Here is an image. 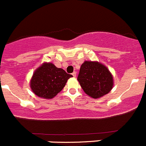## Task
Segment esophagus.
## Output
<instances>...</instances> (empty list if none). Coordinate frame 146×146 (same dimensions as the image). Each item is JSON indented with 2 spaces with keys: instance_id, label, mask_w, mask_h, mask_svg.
<instances>
[{
  "instance_id": "1",
  "label": "esophagus",
  "mask_w": 146,
  "mask_h": 146,
  "mask_svg": "<svg viewBox=\"0 0 146 146\" xmlns=\"http://www.w3.org/2000/svg\"><path fill=\"white\" fill-rule=\"evenodd\" d=\"M76 74H77L76 72H73V73H72V76H73V77H76Z\"/></svg>"
}]
</instances>
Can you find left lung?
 <instances>
[{
    "mask_svg": "<svg viewBox=\"0 0 146 146\" xmlns=\"http://www.w3.org/2000/svg\"><path fill=\"white\" fill-rule=\"evenodd\" d=\"M77 80L85 93L94 99L108 94L113 86L110 71L98 62L85 61L80 67Z\"/></svg>",
    "mask_w": 146,
    "mask_h": 146,
    "instance_id": "8db88e82",
    "label": "left lung"
}]
</instances>
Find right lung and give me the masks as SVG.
I'll return each mask as SVG.
<instances>
[{"label":"right lung","instance_id":"1","mask_svg":"<svg viewBox=\"0 0 146 146\" xmlns=\"http://www.w3.org/2000/svg\"><path fill=\"white\" fill-rule=\"evenodd\" d=\"M72 74L51 63L42 64L35 71L31 88L36 95L44 99H52L64 88Z\"/></svg>","mask_w":146,"mask_h":146}]
</instances>
